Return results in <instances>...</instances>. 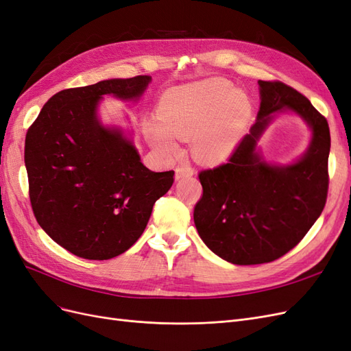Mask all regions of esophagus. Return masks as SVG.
I'll return each instance as SVG.
<instances>
[{"label": "esophagus", "mask_w": 351, "mask_h": 351, "mask_svg": "<svg viewBox=\"0 0 351 351\" xmlns=\"http://www.w3.org/2000/svg\"><path fill=\"white\" fill-rule=\"evenodd\" d=\"M193 174H195V168L187 165V164L178 165V167L176 168V178H177V180L184 178V177H192Z\"/></svg>", "instance_id": "34e87169"}]
</instances>
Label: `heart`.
Masks as SVG:
<instances>
[{"label": "heart", "instance_id": "b5f03b06", "mask_svg": "<svg viewBox=\"0 0 351 351\" xmlns=\"http://www.w3.org/2000/svg\"><path fill=\"white\" fill-rule=\"evenodd\" d=\"M246 102L222 80H206L168 90L158 107L162 125H152L154 141L165 152L178 151V137L193 136V149L204 162L226 159L236 145V120Z\"/></svg>", "mask_w": 351, "mask_h": 351}]
</instances>
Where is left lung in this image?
I'll return each instance as SVG.
<instances>
[{
	"label": "left lung",
	"mask_w": 351,
	"mask_h": 351,
	"mask_svg": "<svg viewBox=\"0 0 351 351\" xmlns=\"http://www.w3.org/2000/svg\"><path fill=\"white\" fill-rule=\"evenodd\" d=\"M258 121L227 162L202 169L204 193L193 219L200 239L227 262L277 261L302 241L326 204L331 134L325 117L304 95L280 80H259ZM293 109L313 127L306 155L293 166L274 167L254 152L257 136L275 110Z\"/></svg>",
	"instance_id": "8db88e82"
}]
</instances>
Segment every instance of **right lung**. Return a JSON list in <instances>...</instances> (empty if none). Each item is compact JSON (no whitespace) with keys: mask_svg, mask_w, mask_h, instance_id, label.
Returning <instances> with one entry per match:
<instances>
[{"mask_svg":"<svg viewBox=\"0 0 351 351\" xmlns=\"http://www.w3.org/2000/svg\"><path fill=\"white\" fill-rule=\"evenodd\" d=\"M149 82L136 76L61 90L26 133L32 210L42 230L79 258L105 261L130 249L174 183V171L147 169L134 146L95 114L102 95L139 98Z\"/></svg>","mask_w":351,"mask_h":351,"instance_id":"obj_1","label":"right lung"}]
</instances>
